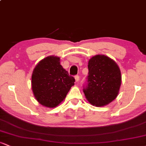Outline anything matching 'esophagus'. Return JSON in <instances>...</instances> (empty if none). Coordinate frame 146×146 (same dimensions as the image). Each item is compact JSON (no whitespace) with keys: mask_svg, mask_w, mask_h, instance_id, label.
I'll use <instances>...</instances> for the list:
<instances>
[{"mask_svg":"<svg viewBox=\"0 0 146 146\" xmlns=\"http://www.w3.org/2000/svg\"><path fill=\"white\" fill-rule=\"evenodd\" d=\"M79 78H80V77H79L78 75H75V82H79Z\"/></svg>","mask_w":146,"mask_h":146,"instance_id":"34e87169","label":"esophagus"}]
</instances>
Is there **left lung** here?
I'll use <instances>...</instances> for the list:
<instances>
[{
    "mask_svg": "<svg viewBox=\"0 0 146 146\" xmlns=\"http://www.w3.org/2000/svg\"><path fill=\"white\" fill-rule=\"evenodd\" d=\"M88 73L83 91L92 105L104 106L117 98L121 82V71L115 61L97 55L88 61Z\"/></svg>",
    "mask_w": 146,
    "mask_h": 146,
    "instance_id": "left-lung-1",
    "label": "left lung"
}]
</instances>
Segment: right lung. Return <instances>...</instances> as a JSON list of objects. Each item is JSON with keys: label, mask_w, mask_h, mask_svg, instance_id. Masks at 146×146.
Masks as SVG:
<instances>
[{"label": "right lung", "mask_w": 146, "mask_h": 146, "mask_svg": "<svg viewBox=\"0 0 146 146\" xmlns=\"http://www.w3.org/2000/svg\"><path fill=\"white\" fill-rule=\"evenodd\" d=\"M75 81L56 56L46 57L40 61L31 76L35 98L40 104L48 108H54L64 100Z\"/></svg>", "instance_id": "1"}]
</instances>
